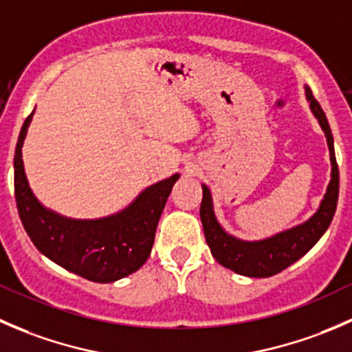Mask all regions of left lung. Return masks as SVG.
<instances>
[{
  "mask_svg": "<svg viewBox=\"0 0 352 352\" xmlns=\"http://www.w3.org/2000/svg\"><path fill=\"white\" fill-rule=\"evenodd\" d=\"M307 98L310 102L311 112L320 122L324 129L327 144L330 150V162H332V179L327 187L322 204L318 211L311 216L303 225L294 226L287 232L271 236L261 242H242L228 233L223 232L219 223L216 221L212 212L211 192L206 186H202V201H201V221L204 228L206 242H208L211 254L216 261L226 269H232L236 274L248 276V278H269L278 272L285 271L293 262L303 257L315 243L320 240L325 230L329 228L337 208V197H339V166H337L336 153H333V138L330 131L329 120L325 112L322 110L317 98L314 97L310 88L307 87Z\"/></svg>",
  "mask_w": 352,
  "mask_h": 352,
  "instance_id": "8db88e82",
  "label": "left lung"
}]
</instances>
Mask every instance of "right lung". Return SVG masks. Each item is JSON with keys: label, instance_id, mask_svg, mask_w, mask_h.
I'll return each instance as SVG.
<instances>
[{"label": "right lung", "instance_id": "obj_1", "mask_svg": "<svg viewBox=\"0 0 352 352\" xmlns=\"http://www.w3.org/2000/svg\"><path fill=\"white\" fill-rule=\"evenodd\" d=\"M32 116L25 119L15 150V199L27 235L51 261L88 281L112 283L136 272L150 257L158 219L179 173L148 187L129 208L109 218H63L42 208L25 177L22 146Z\"/></svg>", "mask_w": 352, "mask_h": 352}]
</instances>
